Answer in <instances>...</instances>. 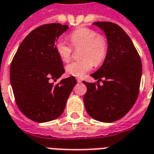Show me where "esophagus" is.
Here are the masks:
<instances>
[{"label":"esophagus","mask_w":154,"mask_h":154,"mask_svg":"<svg viewBox=\"0 0 154 154\" xmlns=\"http://www.w3.org/2000/svg\"><path fill=\"white\" fill-rule=\"evenodd\" d=\"M77 82H82V78H79V77H77Z\"/></svg>","instance_id":"34e87169"}]
</instances>
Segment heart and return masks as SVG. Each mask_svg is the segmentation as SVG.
<instances>
[{
  "label": "heart",
  "instance_id": "b5f03b06",
  "mask_svg": "<svg viewBox=\"0 0 154 154\" xmlns=\"http://www.w3.org/2000/svg\"><path fill=\"white\" fill-rule=\"evenodd\" d=\"M72 44L75 48H82L80 60L74 61L66 66L67 74L74 77H83L93 67L103 63L108 53V42L102 35L90 28H79L69 35ZM55 49L63 62L70 60L72 48L62 38L55 43Z\"/></svg>",
  "mask_w": 154,
  "mask_h": 154
}]
</instances>
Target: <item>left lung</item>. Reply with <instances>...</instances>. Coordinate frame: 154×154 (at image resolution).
I'll return each instance as SVG.
<instances>
[{
	"label": "left lung",
	"mask_w": 154,
	"mask_h": 154,
	"mask_svg": "<svg viewBox=\"0 0 154 154\" xmlns=\"http://www.w3.org/2000/svg\"><path fill=\"white\" fill-rule=\"evenodd\" d=\"M93 25L106 35L108 53L102 66L91 76L97 83L84 82V105L88 115L101 122L118 120L128 113L138 98L142 63L132 40L119 25L97 21ZM99 81L103 84L100 86Z\"/></svg>",
	"instance_id": "left-lung-1"
}]
</instances>
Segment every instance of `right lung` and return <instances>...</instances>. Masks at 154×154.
<instances>
[{
	"mask_svg": "<svg viewBox=\"0 0 154 154\" xmlns=\"http://www.w3.org/2000/svg\"><path fill=\"white\" fill-rule=\"evenodd\" d=\"M68 25L46 24L29 34L17 49L10 68V78L17 106L35 122H48L63 112L77 81L73 76L56 81L64 73L55 42Z\"/></svg>",
	"mask_w": 154,
	"mask_h": 154,
	"instance_id": "1",
	"label": "right lung"
}]
</instances>
